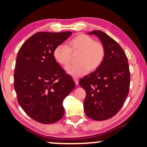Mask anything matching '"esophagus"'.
<instances>
[{
	"label": "esophagus",
	"mask_w": 147,
	"mask_h": 147,
	"mask_svg": "<svg viewBox=\"0 0 147 147\" xmlns=\"http://www.w3.org/2000/svg\"><path fill=\"white\" fill-rule=\"evenodd\" d=\"M73 80H74V81H75L76 85H78V84H79V80H78L77 78H76V77L73 78Z\"/></svg>",
	"instance_id": "obj_1"
}]
</instances>
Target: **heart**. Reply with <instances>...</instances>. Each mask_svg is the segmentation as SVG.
<instances>
[{
  "label": "heart",
  "instance_id": "b5f03b06",
  "mask_svg": "<svg viewBox=\"0 0 147 147\" xmlns=\"http://www.w3.org/2000/svg\"><path fill=\"white\" fill-rule=\"evenodd\" d=\"M79 53L77 64L66 68V71L72 77H81L87 72L94 71L100 67L105 57V48L102 43L95 41L88 35L78 34L67 42V47L60 45L55 47L53 55L55 61L62 66L70 64L72 53Z\"/></svg>",
  "mask_w": 147,
  "mask_h": 147
}]
</instances>
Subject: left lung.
Here are the masks:
<instances>
[{
    "label": "left lung",
    "instance_id": "left-lung-1",
    "mask_svg": "<svg viewBox=\"0 0 147 147\" xmlns=\"http://www.w3.org/2000/svg\"><path fill=\"white\" fill-rule=\"evenodd\" d=\"M105 48L103 62L95 71L82 78L79 85L86 92L84 111L96 121L109 119L117 113L129 92L130 75L127 58L114 39L101 30L92 31Z\"/></svg>",
    "mask_w": 147,
    "mask_h": 147
}]
</instances>
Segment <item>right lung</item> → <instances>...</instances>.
I'll return each instance as SVG.
<instances>
[{
	"instance_id": "obj_1",
	"label": "right lung",
	"mask_w": 147,
	"mask_h": 147,
	"mask_svg": "<svg viewBox=\"0 0 147 147\" xmlns=\"http://www.w3.org/2000/svg\"><path fill=\"white\" fill-rule=\"evenodd\" d=\"M72 32H37L24 42L17 55L14 88L20 107L30 117L50 124L64 116L63 101L74 89L72 77L53 57L55 47Z\"/></svg>"
}]
</instances>
